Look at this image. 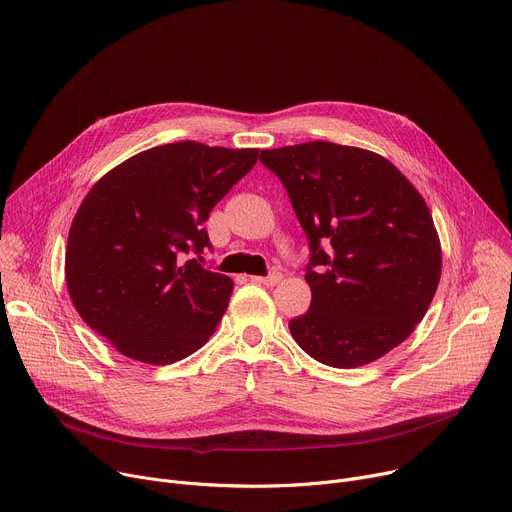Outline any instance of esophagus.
I'll list each match as a JSON object with an SVG mask.
<instances>
[{
  "label": "esophagus",
  "instance_id": "34e87169",
  "mask_svg": "<svg viewBox=\"0 0 512 512\" xmlns=\"http://www.w3.org/2000/svg\"><path fill=\"white\" fill-rule=\"evenodd\" d=\"M280 278H282V274H280V272H270V274H266V276H252V280H254V282H258V285H266V287H274V285H278Z\"/></svg>",
  "mask_w": 512,
  "mask_h": 512
}]
</instances>
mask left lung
<instances>
[{"instance_id": "1", "label": "left lung", "mask_w": 512, "mask_h": 512, "mask_svg": "<svg viewBox=\"0 0 512 512\" xmlns=\"http://www.w3.org/2000/svg\"><path fill=\"white\" fill-rule=\"evenodd\" d=\"M309 240L311 307L289 321L317 362L378 360L425 317L441 276V248L417 189L386 158L305 142L262 150Z\"/></svg>"}]
</instances>
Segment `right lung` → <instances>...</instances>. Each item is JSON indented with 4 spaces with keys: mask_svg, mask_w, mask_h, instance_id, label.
<instances>
[{
    "mask_svg": "<svg viewBox=\"0 0 512 512\" xmlns=\"http://www.w3.org/2000/svg\"><path fill=\"white\" fill-rule=\"evenodd\" d=\"M256 160L258 148L187 140L144 150L99 179L73 219L65 256L83 321L146 364L199 350L234 289L230 276L199 262L211 250L203 223Z\"/></svg>",
    "mask_w": 512,
    "mask_h": 512,
    "instance_id": "add662e5",
    "label": "right lung"
}]
</instances>
